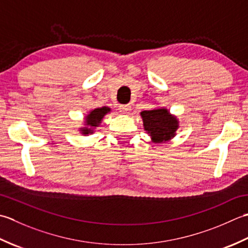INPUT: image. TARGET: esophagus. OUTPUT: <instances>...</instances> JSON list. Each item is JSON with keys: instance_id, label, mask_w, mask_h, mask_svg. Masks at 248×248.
Instances as JSON below:
<instances>
[{"instance_id": "esophagus-1", "label": "esophagus", "mask_w": 248, "mask_h": 248, "mask_svg": "<svg viewBox=\"0 0 248 248\" xmlns=\"http://www.w3.org/2000/svg\"><path fill=\"white\" fill-rule=\"evenodd\" d=\"M120 110L122 111L123 113H129V111L131 110V106L129 104L122 105V106H120Z\"/></svg>"}]
</instances>
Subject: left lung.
Returning <instances> with one entry per match:
<instances>
[{"instance_id":"1","label":"left lung","mask_w":248,"mask_h":248,"mask_svg":"<svg viewBox=\"0 0 248 248\" xmlns=\"http://www.w3.org/2000/svg\"><path fill=\"white\" fill-rule=\"evenodd\" d=\"M144 130L153 142L160 143L172 139L179 128V120L166 108L144 110L140 113Z\"/></svg>"}]
</instances>
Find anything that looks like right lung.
Instances as JSON below:
<instances>
[{
    "instance_id": "add662e5",
    "label": "right lung",
    "mask_w": 248,
    "mask_h": 248,
    "mask_svg": "<svg viewBox=\"0 0 248 248\" xmlns=\"http://www.w3.org/2000/svg\"><path fill=\"white\" fill-rule=\"evenodd\" d=\"M111 109L109 107H102V108H96L94 110H91L90 113L85 117V126L84 127L80 128V131L83 135H89V134H93L94 129L96 127H98L102 123L103 118L108 112H110Z\"/></svg>"
}]
</instances>
